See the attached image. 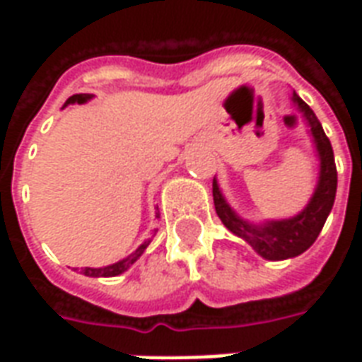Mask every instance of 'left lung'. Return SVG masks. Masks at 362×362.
Segmentation results:
<instances>
[{
	"label": "left lung",
	"instance_id": "1",
	"mask_svg": "<svg viewBox=\"0 0 362 362\" xmlns=\"http://www.w3.org/2000/svg\"><path fill=\"white\" fill-rule=\"evenodd\" d=\"M293 103L298 106V110L303 112L304 118L308 122L320 155L318 188L314 192L310 204L304 207L303 213H298L293 219L272 221L264 227H256V225H250V223L240 219L228 207L225 197L219 192L217 182L213 180V204H215V211L219 215V219L223 221V225L230 233L244 238L262 258L266 259L295 258L298 254H303L304 250H308L314 240L318 238L320 230H322L327 215L334 207L335 189H337V168H335L332 143L327 139V135L324 134L316 114L296 93L293 95Z\"/></svg>",
	"mask_w": 362,
	"mask_h": 362
}]
</instances>
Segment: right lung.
<instances>
[{
  "mask_svg": "<svg viewBox=\"0 0 362 362\" xmlns=\"http://www.w3.org/2000/svg\"><path fill=\"white\" fill-rule=\"evenodd\" d=\"M90 95H74L67 98L66 104H74V103H85V100H89ZM158 217V215H157ZM151 240H145V243L137 248V250L132 254V256H127L126 259H122V262H118V264H112V266H106V267H85L83 269V273L85 275H89V277H114V275H119V273H124L127 269V267L132 266L134 262H137V258L141 256L143 252H145V248L149 246Z\"/></svg>",
  "mask_w": 362,
  "mask_h": 362,
  "instance_id": "obj_1",
  "label": "right lung"
}]
</instances>
